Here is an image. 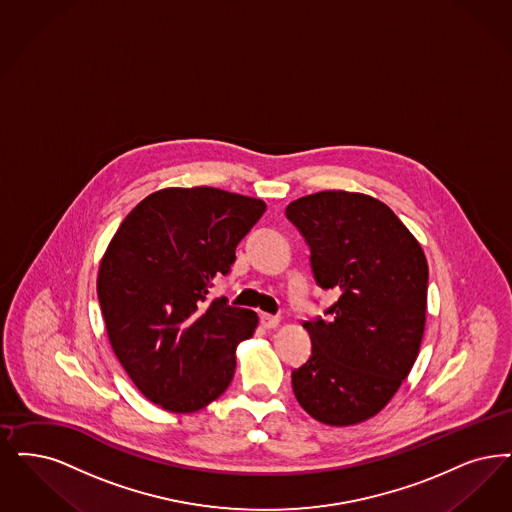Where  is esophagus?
Returning a JSON list of instances; mask_svg holds the SVG:
<instances>
[{"instance_id":"1","label":"esophagus","mask_w":512,"mask_h":512,"mask_svg":"<svg viewBox=\"0 0 512 512\" xmlns=\"http://www.w3.org/2000/svg\"><path fill=\"white\" fill-rule=\"evenodd\" d=\"M259 320H261V326H263V328L266 329L276 328V326L280 324V318H278V316H272V314H265V312H263V314L259 316Z\"/></svg>"}]
</instances>
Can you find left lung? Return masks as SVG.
I'll list each match as a JSON object with an SVG mask.
<instances>
[{
    "mask_svg": "<svg viewBox=\"0 0 512 512\" xmlns=\"http://www.w3.org/2000/svg\"><path fill=\"white\" fill-rule=\"evenodd\" d=\"M286 217L310 247L318 286L339 299L305 322L312 354L291 373L301 408L348 427L377 415L409 375L423 341L429 265L389 205L345 190L303 196Z\"/></svg>",
    "mask_w": 512,
    "mask_h": 512,
    "instance_id": "8db88e82",
    "label": "left lung"
}]
</instances>
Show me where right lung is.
I'll return each mask as SVG.
<instances>
[{
  "label": "right lung",
  "mask_w": 512,
  "mask_h": 512,
  "mask_svg": "<svg viewBox=\"0 0 512 512\" xmlns=\"http://www.w3.org/2000/svg\"><path fill=\"white\" fill-rule=\"evenodd\" d=\"M265 209L263 200L221 188H164L110 240L97 276L106 333L152 404L192 413L228 389L236 347L259 318L207 295Z\"/></svg>",
  "instance_id": "obj_1"
}]
</instances>
